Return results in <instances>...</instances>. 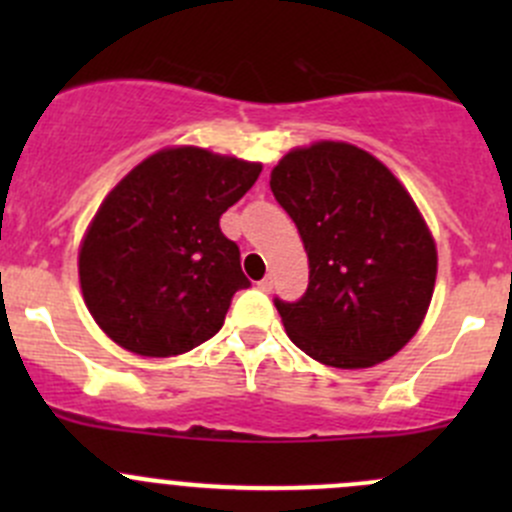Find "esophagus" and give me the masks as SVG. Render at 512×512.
I'll return each mask as SVG.
<instances>
[{
  "label": "esophagus",
  "instance_id": "obj_1",
  "mask_svg": "<svg viewBox=\"0 0 512 512\" xmlns=\"http://www.w3.org/2000/svg\"><path fill=\"white\" fill-rule=\"evenodd\" d=\"M272 285H275V277H272V275H267L265 280H260V282H257V287H260L262 292H270Z\"/></svg>",
  "mask_w": 512,
  "mask_h": 512
}]
</instances>
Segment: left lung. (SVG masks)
Here are the masks:
<instances>
[{"mask_svg":"<svg viewBox=\"0 0 512 512\" xmlns=\"http://www.w3.org/2000/svg\"><path fill=\"white\" fill-rule=\"evenodd\" d=\"M275 200L297 225L309 285L275 299L294 344L337 369H366L406 347L436 285V242L396 175L352 143L294 148L272 168Z\"/></svg>","mask_w":512,"mask_h":512,"instance_id":"left-lung-1","label":"left lung"}]
</instances>
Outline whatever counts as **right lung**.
Instances as JSON below:
<instances>
[{
    "mask_svg": "<svg viewBox=\"0 0 512 512\" xmlns=\"http://www.w3.org/2000/svg\"><path fill=\"white\" fill-rule=\"evenodd\" d=\"M260 173L205 148H165L106 195L81 242L79 280L118 347L178 356L220 332L232 294L250 287L220 215Z\"/></svg>",
    "mask_w": 512,
    "mask_h": 512,
    "instance_id": "add662e5",
    "label": "right lung"
}]
</instances>
